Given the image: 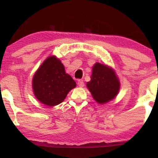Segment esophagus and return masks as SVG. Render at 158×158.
Instances as JSON below:
<instances>
[{
  "label": "esophagus",
  "mask_w": 158,
  "mask_h": 158,
  "mask_svg": "<svg viewBox=\"0 0 158 158\" xmlns=\"http://www.w3.org/2000/svg\"><path fill=\"white\" fill-rule=\"evenodd\" d=\"M77 85H78L80 87H83L84 82L83 80H78V81H77Z\"/></svg>",
  "instance_id": "esophagus-1"
}]
</instances>
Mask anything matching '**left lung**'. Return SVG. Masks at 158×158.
Returning a JSON list of instances; mask_svg holds the SVG:
<instances>
[{"mask_svg": "<svg viewBox=\"0 0 158 158\" xmlns=\"http://www.w3.org/2000/svg\"><path fill=\"white\" fill-rule=\"evenodd\" d=\"M87 87L97 102L104 103L117 95L120 84L112 69L96 63L93 68L90 81L87 83Z\"/></svg>", "mask_w": 158, "mask_h": 158, "instance_id": "8db88e82", "label": "left lung"}]
</instances>
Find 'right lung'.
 Returning <instances> with one entry per match:
<instances>
[{
  "mask_svg": "<svg viewBox=\"0 0 158 158\" xmlns=\"http://www.w3.org/2000/svg\"><path fill=\"white\" fill-rule=\"evenodd\" d=\"M34 93L45 105L53 106L61 103L76 83L64 71L61 61L55 56L47 58L34 75Z\"/></svg>",
  "mask_w": 158,
  "mask_h": 158,
  "instance_id": "right-lung-1",
  "label": "right lung"
}]
</instances>
